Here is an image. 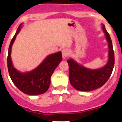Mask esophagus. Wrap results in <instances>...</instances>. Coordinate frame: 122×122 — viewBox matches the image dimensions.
Wrapping results in <instances>:
<instances>
[{
	"label": "esophagus",
	"mask_w": 122,
	"mask_h": 122,
	"mask_svg": "<svg viewBox=\"0 0 122 122\" xmlns=\"http://www.w3.org/2000/svg\"><path fill=\"white\" fill-rule=\"evenodd\" d=\"M62 57H63V59H65L68 56V51L66 49H64L62 50Z\"/></svg>",
	"instance_id": "34e87169"
}]
</instances>
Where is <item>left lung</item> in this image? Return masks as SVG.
I'll list each match as a JSON object with an SVG mask.
<instances>
[{
  "mask_svg": "<svg viewBox=\"0 0 122 122\" xmlns=\"http://www.w3.org/2000/svg\"><path fill=\"white\" fill-rule=\"evenodd\" d=\"M102 29L108 43V61L107 63L98 69L85 67L72 59L67 60L69 65V78L71 86L79 91L89 92L102 87L108 80L114 66V52L112 43L109 34L104 24Z\"/></svg>",
  "mask_w": 122,
  "mask_h": 122,
  "instance_id": "8db88e82",
  "label": "left lung"
}]
</instances>
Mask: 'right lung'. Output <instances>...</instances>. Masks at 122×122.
I'll use <instances>...</instances> for the list:
<instances>
[{"instance_id": "add662e5", "label": "right lung", "mask_w": 122, "mask_h": 122, "mask_svg": "<svg viewBox=\"0 0 122 122\" xmlns=\"http://www.w3.org/2000/svg\"><path fill=\"white\" fill-rule=\"evenodd\" d=\"M22 24L19 25L10 44L7 57L8 73L14 84L23 93L30 95L43 94L49 89L52 74L62 60V52L59 51L48 56L36 68L30 71L22 73L17 70L13 65L11 52L13 44Z\"/></svg>"}]
</instances>
